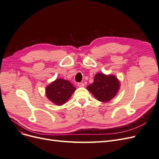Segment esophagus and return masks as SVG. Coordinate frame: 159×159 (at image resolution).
<instances>
[{"instance_id": "esophagus-1", "label": "esophagus", "mask_w": 159, "mask_h": 159, "mask_svg": "<svg viewBox=\"0 0 159 159\" xmlns=\"http://www.w3.org/2000/svg\"><path fill=\"white\" fill-rule=\"evenodd\" d=\"M78 87L81 88V87H84L85 85H84V83H78Z\"/></svg>"}]
</instances>
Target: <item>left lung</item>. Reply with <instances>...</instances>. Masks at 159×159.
Returning a JSON list of instances; mask_svg holds the SVG:
<instances>
[{
	"mask_svg": "<svg viewBox=\"0 0 159 159\" xmlns=\"http://www.w3.org/2000/svg\"><path fill=\"white\" fill-rule=\"evenodd\" d=\"M120 86V81L115 75L98 73L95 74L93 82L88 86L87 89L99 102H108L117 94Z\"/></svg>",
	"mask_w": 159,
	"mask_h": 159,
	"instance_id": "8db88e82",
	"label": "left lung"
}]
</instances>
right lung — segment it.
<instances>
[{"label":"right lung","mask_w":159,"mask_h":159,"mask_svg":"<svg viewBox=\"0 0 159 159\" xmlns=\"http://www.w3.org/2000/svg\"><path fill=\"white\" fill-rule=\"evenodd\" d=\"M75 89L68 80L56 79L46 86V95L53 103L60 106L68 102Z\"/></svg>","instance_id":"1"}]
</instances>
